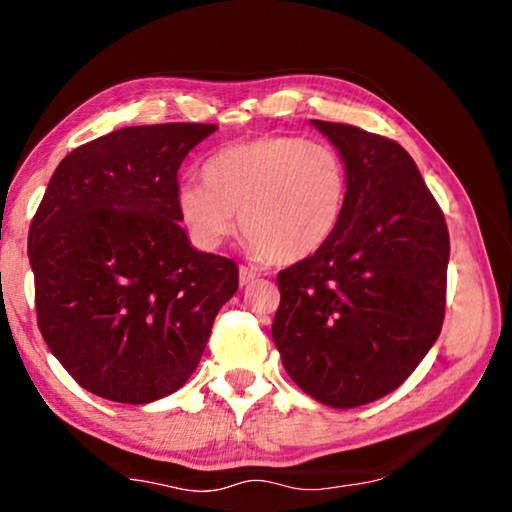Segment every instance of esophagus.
Here are the masks:
<instances>
[{
  "label": "esophagus",
  "mask_w": 512,
  "mask_h": 512,
  "mask_svg": "<svg viewBox=\"0 0 512 512\" xmlns=\"http://www.w3.org/2000/svg\"><path fill=\"white\" fill-rule=\"evenodd\" d=\"M255 280H257V273L253 271V268L239 266V284H241V287H248V284L255 282Z\"/></svg>",
  "instance_id": "34e87169"
}]
</instances>
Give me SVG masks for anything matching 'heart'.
I'll return each instance as SVG.
<instances>
[{
  "label": "heart",
  "instance_id": "heart-1",
  "mask_svg": "<svg viewBox=\"0 0 512 512\" xmlns=\"http://www.w3.org/2000/svg\"><path fill=\"white\" fill-rule=\"evenodd\" d=\"M350 194L343 155L302 137H257L214 153L203 185L178 192V210L198 244L219 246L237 230L271 264L305 262L339 230Z\"/></svg>",
  "mask_w": 512,
  "mask_h": 512
}]
</instances>
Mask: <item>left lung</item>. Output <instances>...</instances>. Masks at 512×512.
Returning a JSON list of instances; mask_svg holds the SVG:
<instances>
[{
	"label": "left lung",
	"mask_w": 512,
	"mask_h": 512,
	"mask_svg": "<svg viewBox=\"0 0 512 512\" xmlns=\"http://www.w3.org/2000/svg\"><path fill=\"white\" fill-rule=\"evenodd\" d=\"M350 176L345 216L314 257L277 273L273 341L314 400L354 409L393 393L445 320V214L395 140L314 119Z\"/></svg>",
	"instance_id": "obj_1"
}]
</instances>
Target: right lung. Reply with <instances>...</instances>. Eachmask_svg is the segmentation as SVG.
<instances>
[{
    "label": "right lung",
    "instance_id": "1",
    "mask_svg": "<svg viewBox=\"0 0 512 512\" xmlns=\"http://www.w3.org/2000/svg\"><path fill=\"white\" fill-rule=\"evenodd\" d=\"M214 124L131 126L67 153L29 228L42 339L99 397L149 404L192 377L239 268L189 246L178 169Z\"/></svg>",
    "mask_w": 512,
    "mask_h": 512
}]
</instances>
